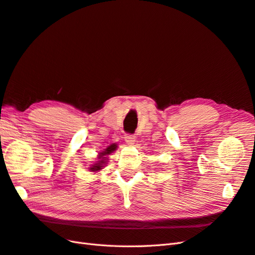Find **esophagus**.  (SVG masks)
<instances>
[{"label": "esophagus", "instance_id": "1", "mask_svg": "<svg viewBox=\"0 0 255 255\" xmlns=\"http://www.w3.org/2000/svg\"><path fill=\"white\" fill-rule=\"evenodd\" d=\"M124 139H125L126 143L129 144V145H132L134 144V141H135V136L133 134H130V133H126L125 136H124Z\"/></svg>", "mask_w": 255, "mask_h": 255}]
</instances>
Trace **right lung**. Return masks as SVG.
<instances>
[{"label": "right lung", "mask_w": 255, "mask_h": 255, "mask_svg": "<svg viewBox=\"0 0 255 255\" xmlns=\"http://www.w3.org/2000/svg\"><path fill=\"white\" fill-rule=\"evenodd\" d=\"M115 148H116V145L113 144V145H111V146H108L107 149H106L105 151L101 152V154H103V156H104V155H109V154H111V152H112L113 150H115ZM103 156H101V157H103ZM106 158H107V157H104V158H103L104 160H100V161H99L97 164L93 165L92 168H91V170H93V171H98V170H100L101 166H103L101 164L105 163V159H106Z\"/></svg>", "instance_id": "obj_1"}]
</instances>
